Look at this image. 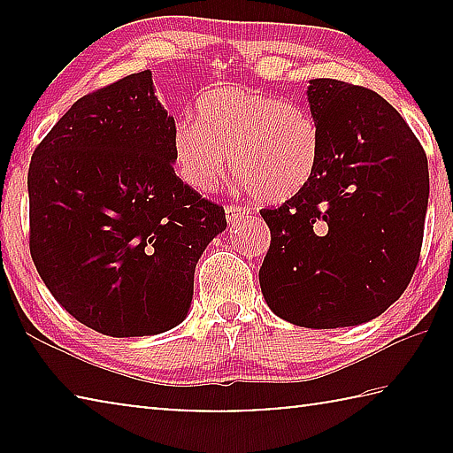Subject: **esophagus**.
Wrapping results in <instances>:
<instances>
[{"instance_id": "1", "label": "esophagus", "mask_w": 453, "mask_h": 453, "mask_svg": "<svg viewBox=\"0 0 453 453\" xmlns=\"http://www.w3.org/2000/svg\"><path fill=\"white\" fill-rule=\"evenodd\" d=\"M245 218H250V210L242 208V205H227L226 208V219L229 224H237V221H242Z\"/></svg>"}]
</instances>
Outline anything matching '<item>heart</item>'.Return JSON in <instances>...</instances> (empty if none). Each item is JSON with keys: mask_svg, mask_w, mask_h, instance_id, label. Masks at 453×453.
<instances>
[{"mask_svg": "<svg viewBox=\"0 0 453 453\" xmlns=\"http://www.w3.org/2000/svg\"><path fill=\"white\" fill-rule=\"evenodd\" d=\"M324 156V134L303 105L280 96L221 86L196 102V121L180 119L172 132L178 178L208 191L226 178L257 202L281 203L308 186Z\"/></svg>", "mask_w": 453, "mask_h": 453, "instance_id": "heart-1", "label": "heart"}]
</instances>
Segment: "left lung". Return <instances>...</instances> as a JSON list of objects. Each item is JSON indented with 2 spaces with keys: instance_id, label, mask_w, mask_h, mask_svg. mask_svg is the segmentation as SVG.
Wrapping results in <instances>:
<instances>
[{
  "instance_id": "1",
  "label": "left lung",
  "mask_w": 453,
  "mask_h": 453,
  "mask_svg": "<svg viewBox=\"0 0 453 453\" xmlns=\"http://www.w3.org/2000/svg\"><path fill=\"white\" fill-rule=\"evenodd\" d=\"M308 102L324 156L300 194L259 211L272 232L259 286L275 316L294 326H359L381 316L416 272L427 157L372 89L310 80Z\"/></svg>"
}]
</instances>
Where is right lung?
<instances>
[{"label": "right lung", "instance_id": "1", "mask_svg": "<svg viewBox=\"0 0 453 453\" xmlns=\"http://www.w3.org/2000/svg\"><path fill=\"white\" fill-rule=\"evenodd\" d=\"M151 72L78 99L34 151L29 250L58 303L111 337L186 319L197 259L227 221L173 172Z\"/></svg>", "mask_w": 453, "mask_h": 453}]
</instances>
